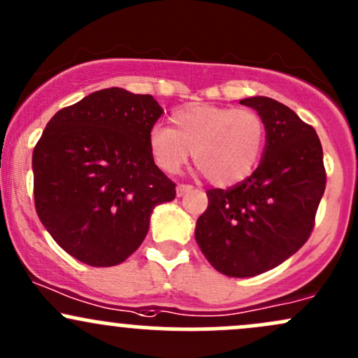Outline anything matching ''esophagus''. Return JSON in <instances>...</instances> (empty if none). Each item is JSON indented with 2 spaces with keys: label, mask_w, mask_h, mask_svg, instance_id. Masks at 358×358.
I'll return each instance as SVG.
<instances>
[{
  "label": "esophagus",
  "mask_w": 358,
  "mask_h": 358,
  "mask_svg": "<svg viewBox=\"0 0 358 358\" xmlns=\"http://www.w3.org/2000/svg\"><path fill=\"white\" fill-rule=\"evenodd\" d=\"M189 191H193V186H189V184H178V187H176V194H178L179 198L186 193H189Z\"/></svg>",
  "instance_id": "1"
}]
</instances>
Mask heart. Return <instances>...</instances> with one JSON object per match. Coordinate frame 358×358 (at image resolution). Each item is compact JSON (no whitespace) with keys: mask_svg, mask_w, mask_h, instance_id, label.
<instances>
[{"mask_svg":"<svg viewBox=\"0 0 358 358\" xmlns=\"http://www.w3.org/2000/svg\"><path fill=\"white\" fill-rule=\"evenodd\" d=\"M171 121L172 129L155 126L148 134L150 155L165 174H178L193 152L211 182L232 186L251 176L263 155L266 122L252 109L191 103Z\"/></svg>","mask_w":358,"mask_h":358,"instance_id":"1","label":"heart"}]
</instances>
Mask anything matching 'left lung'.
<instances>
[{
  "mask_svg": "<svg viewBox=\"0 0 358 358\" xmlns=\"http://www.w3.org/2000/svg\"><path fill=\"white\" fill-rule=\"evenodd\" d=\"M266 122L257 169L230 189H210L194 237L217 271L248 278L278 266L309 239L326 187L322 147L290 107L256 95L241 101Z\"/></svg>",
  "mask_w": 358,
  "mask_h": 358,
  "instance_id": "1",
  "label": "left lung"
}]
</instances>
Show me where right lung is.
<instances>
[{"mask_svg": "<svg viewBox=\"0 0 358 358\" xmlns=\"http://www.w3.org/2000/svg\"><path fill=\"white\" fill-rule=\"evenodd\" d=\"M164 109L152 95L103 88L57 110L34 148L42 225L75 259L114 266L140 248L153 208L176 198L148 134Z\"/></svg>", "mask_w": 358, "mask_h": 358, "instance_id": "add662e5", "label": "right lung"}]
</instances>
